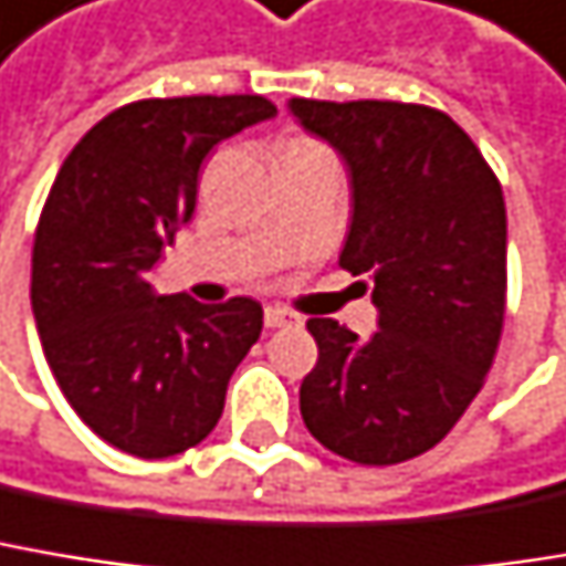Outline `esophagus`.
Here are the masks:
<instances>
[{"label": "esophagus", "instance_id": "obj_1", "mask_svg": "<svg viewBox=\"0 0 566 566\" xmlns=\"http://www.w3.org/2000/svg\"><path fill=\"white\" fill-rule=\"evenodd\" d=\"M297 317L287 311V307H279V304H272V307H265V327H287V324H294Z\"/></svg>", "mask_w": 566, "mask_h": 566}]
</instances>
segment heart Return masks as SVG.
Returning a JSON list of instances; mask_svg holds the SVG:
<instances>
[{
    "instance_id": "b5f03b06",
    "label": "heart",
    "mask_w": 566,
    "mask_h": 566,
    "mask_svg": "<svg viewBox=\"0 0 566 566\" xmlns=\"http://www.w3.org/2000/svg\"><path fill=\"white\" fill-rule=\"evenodd\" d=\"M311 155H331V151L314 138H291V142H284L282 165L284 161H297V158H311Z\"/></svg>"
}]
</instances>
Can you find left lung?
Returning a JSON list of instances; mask_svg holds the SVG:
<instances>
[{
  "label": "left lung",
  "instance_id": "8db88e82",
  "mask_svg": "<svg viewBox=\"0 0 566 566\" xmlns=\"http://www.w3.org/2000/svg\"><path fill=\"white\" fill-rule=\"evenodd\" d=\"M353 180L339 265L373 282L379 331L311 317L301 418L327 450L391 467L440 443L483 388L505 321V200L447 113L391 99H291Z\"/></svg>",
  "mask_w": 566,
  "mask_h": 566
}]
</instances>
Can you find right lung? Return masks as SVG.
I'll use <instances>...</instances> for the list:
<instances>
[{
  "label": "right lung",
  "instance_id": "add662e5",
  "mask_svg": "<svg viewBox=\"0 0 566 566\" xmlns=\"http://www.w3.org/2000/svg\"><path fill=\"white\" fill-rule=\"evenodd\" d=\"M265 96H171L119 106L61 165L31 252L44 359L106 443L142 460L197 447L262 334V304L155 294L148 269L193 217L213 145L272 119Z\"/></svg>",
  "mask_w": 566,
  "mask_h": 566
}]
</instances>
